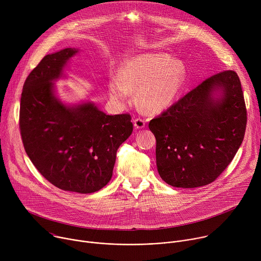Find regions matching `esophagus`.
<instances>
[{
    "instance_id": "esophagus-1",
    "label": "esophagus",
    "mask_w": 261,
    "mask_h": 261,
    "mask_svg": "<svg viewBox=\"0 0 261 261\" xmlns=\"http://www.w3.org/2000/svg\"><path fill=\"white\" fill-rule=\"evenodd\" d=\"M133 124H134V127H135L136 129H142V128H144V126H145L144 121L141 120V119H135V120L133 121Z\"/></svg>"
}]
</instances>
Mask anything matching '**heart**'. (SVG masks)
<instances>
[{
	"mask_svg": "<svg viewBox=\"0 0 261 261\" xmlns=\"http://www.w3.org/2000/svg\"><path fill=\"white\" fill-rule=\"evenodd\" d=\"M187 81V69L165 54H140L125 60L118 75L109 77L110 99L125 107L136 92L137 102L151 113H161L179 97Z\"/></svg>",
	"mask_w": 261,
	"mask_h": 261,
	"instance_id": "heart-1",
	"label": "heart"
}]
</instances>
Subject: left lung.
<instances>
[{"label": "left lung", "mask_w": 261, "mask_h": 261, "mask_svg": "<svg viewBox=\"0 0 261 261\" xmlns=\"http://www.w3.org/2000/svg\"><path fill=\"white\" fill-rule=\"evenodd\" d=\"M246 124L238 74L228 70L205 80L148 124L161 178L176 188L211 184L236 156Z\"/></svg>", "instance_id": "8db88e82"}]
</instances>
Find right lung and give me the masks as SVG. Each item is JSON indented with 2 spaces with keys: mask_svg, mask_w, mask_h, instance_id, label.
<instances>
[{
  "mask_svg": "<svg viewBox=\"0 0 261 261\" xmlns=\"http://www.w3.org/2000/svg\"><path fill=\"white\" fill-rule=\"evenodd\" d=\"M79 48L45 56L27 77L19 128L27 155L59 189L82 194L102 189L113 176L119 146L131 135L130 115L108 116L92 101L63 102L55 83Z\"/></svg>",
  "mask_w": 261,
  "mask_h": 261,
  "instance_id": "add662e5",
  "label": "right lung"
}]
</instances>
